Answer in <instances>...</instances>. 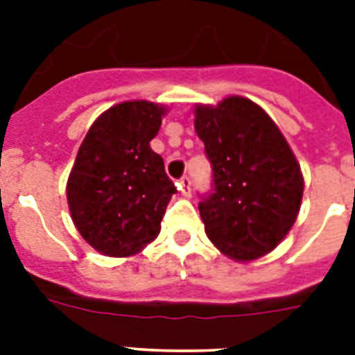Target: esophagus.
<instances>
[{
    "instance_id": "34e87169",
    "label": "esophagus",
    "mask_w": 355,
    "mask_h": 355,
    "mask_svg": "<svg viewBox=\"0 0 355 355\" xmlns=\"http://www.w3.org/2000/svg\"><path fill=\"white\" fill-rule=\"evenodd\" d=\"M178 189L182 191V195L189 197V193H191V180H189V177L184 175V177L178 180Z\"/></svg>"
}]
</instances>
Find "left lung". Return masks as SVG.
I'll use <instances>...</instances> for the list:
<instances>
[{
  "label": "left lung",
  "instance_id": "left-lung-1",
  "mask_svg": "<svg viewBox=\"0 0 355 355\" xmlns=\"http://www.w3.org/2000/svg\"><path fill=\"white\" fill-rule=\"evenodd\" d=\"M214 188L199 202L206 236L225 256L252 261L280 245L297 221L304 178L291 147L263 108L230 96L195 105Z\"/></svg>",
  "mask_w": 355,
  "mask_h": 355
}]
</instances>
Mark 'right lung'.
Segmentation results:
<instances>
[{
  "label": "right lung",
  "mask_w": 355,
  "mask_h": 355,
  "mask_svg": "<svg viewBox=\"0 0 355 355\" xmlns=\"http://www.w3.org/2000/svg\"><path fill=\"white\" fill-rule=\"evenodd\" d=\"M166 112L149 101L119 103L94 121L80 144L66 195L73 225L97 252L132 256L160 234L177 188L149 144Z\"/></svg>",
  "instance_id": "right-lung-1"
}]
</instances>
